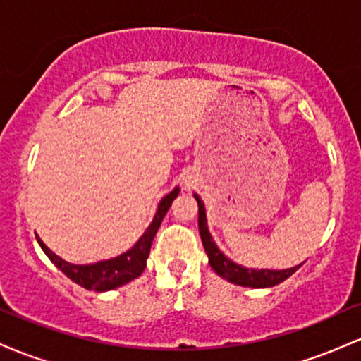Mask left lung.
Wrapping results in <instances>:
<instances>
[{
    "mask_svg": "<svg viewBox=\"0 0 361 361\" xmlns=\"http://www.w3.org/2000/svg\"><path fill=\"white\" fill-rule=\"evenodd\" d=\"M198 204V231H200L202 243H204L205 252L209 255V263L214 268V271L219 276L226 279L227 281H233L235 285H241V287H252V288H267V287H275V285L281 283L283 280H287L290 275H293L299 267L288 268V270H251V268H244L235 264L234 261L222 255L219 251V247L215 246L212 235L209 234V227H207V217H205V207L204 202L200 200L198 195H195Z\"/></svg>",
    "mask_w": 361,
    "mask_h": 361,
    "instance_id": "left-lung-1",
    "label": "left lung"
}]
</instances>
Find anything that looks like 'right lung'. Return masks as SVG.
<instances>
[{
  "label": "right lung",
  "instance_id": "right-lung-1",
  "mask_svg": "<svg viewBox=\"0 0 361 361\" xmlns=\"http://www.w3.org/2000/svg\"><path fill=\"white\" fill-rule=\"evenodd\" d=\"M178 197V188L173 190L171 193L161 200L159 207H157V212L154 215V221H152L149 229L144 233L142 238L135 243V246L132 250H128L123 255H120L118 258L106 259V261H98L94 264H71L68 261L61 259L59 256H56L49 250L45 244L37 238L40 247H42L45 255L49 256V259L56 264L59 270L64 273L68 279H71L74 283L81 285L86 290H97V292H106V290H114L122 285L128 283V281L135 280L140 276V273L146 268V259L151 251L152 239L159 229L163 217L171 207L173 200Z\"/></svg>",
  "mask_w": 361,
  "mask_h": 361
}]
</instances>
